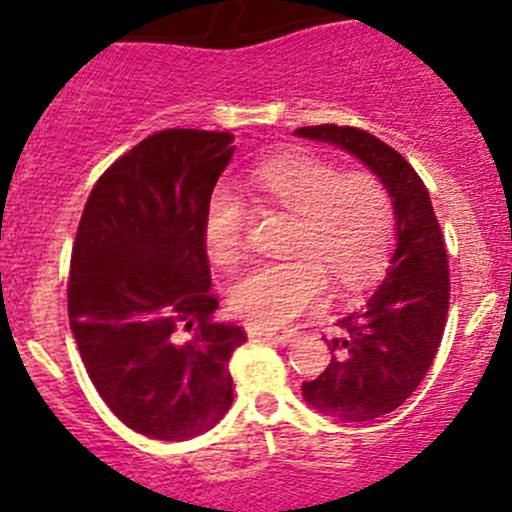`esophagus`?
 <instances>
[{"instance_id":"obj_1","label":"esophagus","mask_w":512,"mask_h":512,"mask_svg":"<svg viewBox=\"0 0 512 512\" xmlns=\"http://www.w3.org/2000/svg\"><path fill=\"white\" fill-rule=\"evenodd\" d=\"M247 335L250 337H262V340L280 342V345H290L297 337L295 330H272V327H260V325H247Z\"/></svg>"}]
</instances>
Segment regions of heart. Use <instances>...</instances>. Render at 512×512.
<instances>
[{
	"instance_id": "b5f03b06",
	"label": "heart",
	"mask_w": 512,
	"mask_h": 512,
	"mask_svg": "<svg viewBox=\"0 0 512 512\" xmlns=\"http://www.w3.org/2000/svg\"><path fill=\"white\" fill-rule=\"evenodd\" d=\"M247 187L257 200L295 215L292 260L252 267L230 290L237 315L257 325H282L325 300V277L342 290L367 285L380 270L390 237L393 205L377 177L340 172L307 152H282L262 162ZM245 212L230 192L207 202L202 235L217 265H232L245 252Z\"/></svg>"
}]
</instances>
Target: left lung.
<instances>
[{
	"label": "left lung",
	"mask_w": 512,
	"mask_h": 512,
	"mask_svg": "<svg viewBox=\"0 0 512 512\" xmlns=\"http://www.w3.org/2000/svg\"><path fill=\"white\" fill-rule=\"evenodd\" d=\"M295 135L350 152L393 200L395 250L385 280L360 310L337 322L325 372L302 382V398L317 413L367 423L400 408L433 365L450 305L445 240L428 187L393 147L337 124L300 127Z\"/></svg>",
	"instance_id": "obj_1"
}]
</instances>
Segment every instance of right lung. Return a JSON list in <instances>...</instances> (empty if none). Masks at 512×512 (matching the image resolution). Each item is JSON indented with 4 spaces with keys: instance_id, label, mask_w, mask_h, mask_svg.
<instances>
[{
    "instance_id": "obj_1",
    "label": "right lung",
    "mask_w": 512,
    "mask_h": 512,
    "mask_svg": "<svg viewBox=\"0 0 512 512\" xmlns=\"http://www.w3.org/2000/svg\"><path fill=\"white\" fill-rule=\"evenodd\" d=\"M235 135L165 130L97 180L69 265V327L97 393L135 433L190 440L232 405L245 330L215 322L207 202Z\"/></svg>"
}]
</instances>
